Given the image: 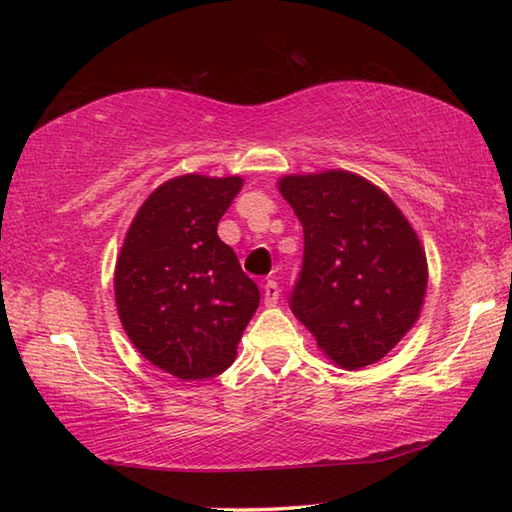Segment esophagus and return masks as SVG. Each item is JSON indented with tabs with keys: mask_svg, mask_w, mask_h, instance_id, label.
<instances>
[{
	"mask_svg": "<svg viewBox=\"0 0 512 512\" xmlns=\"http://www.w3.org/2000/svg\"><path fill=\"white\" fill-rule=\"evenodd\" d=\"M280 302V287H277L275 280H268L264 284V305L266 307H275Z\"/></svg>",
	"mask_w": 512,
	"mask_h": 512,
	"instance_id": "esophagus-1",
	"label": "esophagus"
}]
</instances>
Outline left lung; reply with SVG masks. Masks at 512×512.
<instances>
[{
	"instance_id": "left-lung-1",
	"label": "left lung",
	"mask_w": 512,
	"mask_h": 512,
	"mask_svg": "<svg viewBox=\"0 0 512 512\" xmlns=\"http://www.w3.org/2000/svg\"><path fill=\"white\" fill-rule=\"evenodd\" d=\"M280 192L305 232L291 311L343 368L386 357L418 320L427 291V257L411 223L357 173L287 176Z\"/></svg>"
}]
</instances>
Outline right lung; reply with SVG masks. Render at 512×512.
<instances>
[{
	"mask_svg": "<svg viewBox=\"0 0 512 512\" xmlns=\"http://www.w3.org/2000/svg\"><path fill=\"white\" fill-rule=\"evenodd\" d=\"M244 180L198 173L173 178L146 198L117 259L115 298L128 339L178 379H210L235 361L259 305L216 225Z\"/></svg>",
	"mask_w": 512,
	"mask_h": 512,
	"instance_id": "obj_1",
	"label": "right lung"
}]
</instances>
